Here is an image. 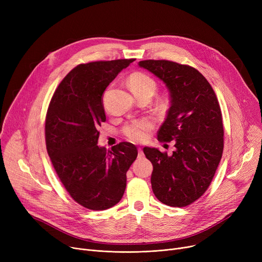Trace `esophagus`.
Masks as SVG:
<instances>
[{
	"mask_svg": "<svg viewBox=\"0 0 262 262\" xmlns=\"http://www.w3.org/2000/svg\"><path fill=\"white\" fill-rule=\"evenodd\" d=\"M138 157L139 158H142L143 157V150H142V148H138Z\"/></svg>",
	"mask_w": 262,
	"mask_h": 262,
	"instance_id": "obj_1",
	"label": "esophagus"
}]
</instances>
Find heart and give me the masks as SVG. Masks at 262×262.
I'll return each instance as SVG.
<instances>
[{
	"mask_svg": "<svg viewBox=\"0 0 262 262\" xmlns=\"http://www.w3.org/2000/svg\"><path fill=\"white\" fill-rule=\"evenodd\" d=\"M127 84L137 99L141 96H152L155 94L157 84L155 79L144 72H134L128 76ZM153 129V123L147 119L136 120L128 123L123 128L124 136L129 141L142 142L145 140L147 133Z\"/></svg>",
	"mask_w": 262,
	"mask_h": 262,
	"instance_id": "obj_1",
	"label": "heart"
}]
</instances>
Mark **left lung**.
I'll use <instances>...</instances> for the list:
<instances>
[{"mask_svg":"<svg viewBox=\"0 0 262 262\" xmlns=\"http://www.w3.org/2000/svg\"><path fill=\"white\" fill-rule=\"evenodd\" d=\"M166 84L170 108L158 130V140L174 141L172 155L143 148L153 164L150 183L155 196L172 207H185L208 189L222 158L224 129L216 95L198 70L169 60H142Z\"/></svg>","mask_w":262,"mask_h":262,"instance_id":"1","label":"left lung"}]
</instances>
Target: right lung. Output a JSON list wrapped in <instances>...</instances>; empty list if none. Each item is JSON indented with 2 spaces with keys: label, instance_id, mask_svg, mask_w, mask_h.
<instances>
[{
  "label": "right lung",
  "instance_id": "obj_1",
  "mask_svg": "<svg viewBox=\"0 0 262 262\" xmlns=\"http://www.w3.org/2000/svg\"><path fill=\"white\" fill-rule=\"evenodd\" d=\"M135 59L80 63L67 74L50 102L46 119L48 154L71 198L91 210H105L122 199L126 172L138 155L129 142L108 150L98 145L106 121L103 93Z\"/></svg>",
  "mask_w": 262,
  "mask_h": 262
}]
</instances>
